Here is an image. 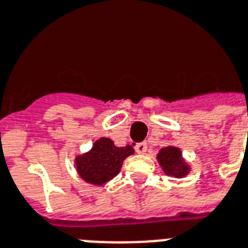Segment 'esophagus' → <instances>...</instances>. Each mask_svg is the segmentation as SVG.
I'll use <instances>...</instances> for the list:
<instances>
[{
    "label": "esophagus",
    "instance_id": "34e87169",
    "mask_svg": "<svg viewBox=\"0 0 248 248\" xmlns=\"http://www.w3.org/2000/svg\"><path fill=\"white\" fill-rule=\"evenodd\" d=\"M134 149H136L138 154H145L146 150H147V145H146L145 142H141V143H137Z\"/></svg>",
    "mask_w": 248,
    "mask_h": 248
}]
</instances>
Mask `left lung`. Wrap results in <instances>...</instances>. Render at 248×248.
<instances>
[{"instance_id": "1", "label": "left lung", "mask_w": 248, "mask_h": 248, "mask_svg": "<svg viewBox=\"0 0 248 248\" xmlns=\"http://www.w3.org/2000/svg\"><path fill=\"white\" fill-rule=\"evenodd\" d=\"M159 164L167 176H173L176 178L185 177L189 174L190 166L182 158L181 150L176 146L163 147L156 155Z\"/></svg>"}]
</instances>
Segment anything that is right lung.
<instances>
[{"label":"right lung","mask_w":248,"mask_h":248,"mask_svg":"<svg viewBox=\"0 0 248 248\" xmlns=\"http://www.w3.org/2000/svg\"><path fill=\"white\" fill-rule=\"evenodd\" d=\"M134 154L133 147H118L110 138L102 137L93 143L88 153L75 159L76 170L84 181L92 185H103L120 172L123 162Z\"/></svg>","instance_id":"right-lung-1"}]
</instances>
